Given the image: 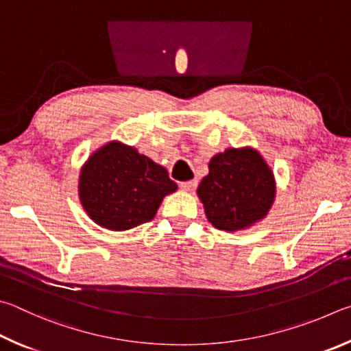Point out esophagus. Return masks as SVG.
Masks as SVG:
<instances>
[{
    "instance_id": "34e87169",
    "label": "esophagus",
    "mask_w": 351,
    "mask_h": 351,
    "mask_svg": "<svg viewBox=\"0 0 351 351\" xmlns=\"http://www.w3.org/2000/svg\"><path fill=\"white\" fill-rule=\"evenodd\" d=\"M197 183L199 182L195 180V179L194 180H188V182H182L180 183V188L183 189V191H188L189 193V191H194V189L197 188Z\"/></svg>"
}]
</instances>
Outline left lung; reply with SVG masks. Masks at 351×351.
I'll list each match as a JSON object with an SVG mask.
<instances>
[{
  "instance_id": "obj_1",
  "label": "left lung",
  "mask_w": 351,
  "mask_h": 351,
  "mask_svg": "<svg viewBox=\"0 0 351 351\" xmlns=\"http://www.w3.org/2000/svg\"><path fill=\"white\" fill-rule=\"evenodd\" d=\"M276 194L271 168L251 147L226 149L210 162L197 195L217 230L239 231L267 216Z\"/></svg>"
}]
</instances>
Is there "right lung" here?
<instances>
[{
	"mask_svg": "<svg viewBox=\"0 0 351 351\" xmlns=\"http://www.w3.org/2000/svg\"><path fill=\"white\" fill-rule=\"evenodd\" d=\"M176 189V182L163 166L119 141H110L92 154L78 183L80 200L88 216L114 231L151 222L165 195Z\"/></svg>",
	"mask_w": 351,
	"mask_h": 351,
	"instance_id": "obj_1",
	"label": "right lung"
}]
</instances>
